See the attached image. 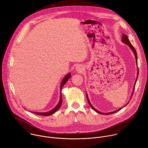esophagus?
Instances as JSON below:
<instances>
[{
  "instance_id": "obj_1",
  "label": "esophagus",
  "mask_w": 148,
  "mask_h": 148,
  "mask_svg": "<svg viewBox=\"0 0 148 148\" xmlns=\"http://www.w3.org/2000/svg\"><path fill=\"white\" fill-rule=\"evenodd\" d=\"M84 70L83 69V67L81 66V65H78L77 67H76V70L77 71H78L79 72H81L82 71Z\"/></svg>"
}]
</instances>
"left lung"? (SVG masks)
<instances>
[{
    "mask_svg": "<svg viewBox=\"0 0 148 148\" xmlns=\"http://www.w3.org/2000/svg\"><path fill=\"white\" fill-rule=\"evenodd\" d=\"M122 38V41L123 42V43H125L126 45H128V46L130 47V48L131 49V50L133 51V52H134V54H135V58H136V64H137V60H138V58H137V53H136V50L135 49V48L134 47V46H133L132 45V44L131 43V42L130 41V40H129V39H128V37H127V36H126V35L125 34H123ZM138 74H139V72L138 71V75H137L136 79V81H135V84H136V81H137V79H138ZM134 90H135V87H134V90H133L132 94H134ZM87 98L88 102V103H89V105H90V106L91 107V108H92V110H94L95 111H96L97 112H98V113H99V114H102V115H109V114H114V113H115V112L119 111V110H121L123 108V107H122V108H120V109H119V110H116V111H115L112 112H109V113H102V112H101L98 111V110H97L95 108H94L92 107V105L91 104V103H90V100L88 99V97L87 95ZM128 103H127V104H128ZM127 104H126V105H127Z\"/></svg>",
    "mask_w": 148,
    "mask_h": 148,
    "instance_id": "left-lung-1",
    "label": "left lung"
}]
</instances>
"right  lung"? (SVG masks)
<instances>
[{"label":"right lung","instance_id":"right-lung-1","mask_svg":"<svg viewBox=\"0 0 148 148\" xmlns=\"http://www.w3.org/2000/svg\"><path fill=\"white\" fill-rule=\"evenodd\" d=\"M71 77V73H69L64 78V79H62V81L61 82V86H60V90L61 91V89L63 87V86H64V84L66 83V82L69 80V79ZM62 96H61V94L60 95V101L58 102V103L57 104V106L53 108L52 110H51L49 112H34L37 115H43V116H49V115H52L53 114H54L55 112H56L61 107V105L62 104Z\"/></svg>","mask_w":148,"mask_h":148}]
</instances>
